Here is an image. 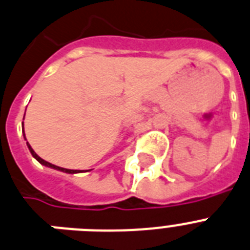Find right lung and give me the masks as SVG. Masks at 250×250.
I'll list each match as a JSON object with an SVG mask.
<instances>
[{
    "instance_id": "obj_1",
    "label": "right lung",
    "mask_w": 250,
    "mask_h": 250,
    "mask_svg": "<svg viewBox=\"0 0 250 250\" xmlns=\"http://www.w3.org/2000/svg\"><path fill=\"white\" fill-rule=\"evenodd\" d=\"M22 133H23V124H22ZM26 144H27V148H29L30 153H31V154H33V157L35 158L36 161L39 162L40 164H42V166H46V167H50V168H54V169L62 170V172H65V173H78V170H76V169H67V168H62V167H58V166H54V164H52V163H49V162L44 161V159H42V158H40L39 155L36 154L35 151L33 150V148L30 146L29 143H26Z\"/></svg>"
}]
</instances>
